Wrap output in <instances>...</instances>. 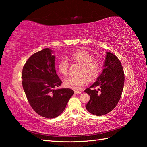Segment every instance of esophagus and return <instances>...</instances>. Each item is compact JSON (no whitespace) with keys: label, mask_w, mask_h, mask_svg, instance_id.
<instances>
[{"label":"esophagus","mask_w":147,"mask_h":147,"mask_svg":"<svg viewBox=\"0 0 147 147\" xmlns=\"http://www.w3.org/2000/svg\"><path fill=\"white\" fill-rule=\"evenodd\" d=\"M74 92H75V94H82V92H81V91H74Z\"/></svg>","instance_id":"esophagus-1"}]
</instances>
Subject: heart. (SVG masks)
I'll list each match as a JSON object with an SVG mask.
<instances>
[{"label": "heart", "mask_w": 147, "mask_h": 147, "mask_svg": "<svg viewBox=\"0 0 147 147\" xmlns=\"http://www.w3.org/2000/svg\"><path fill=\"white\" fill-rule=\"evenodd\" d=\"M70 59L74 63L81 65L78 76L70 77L65 80L64 85L74 90H80L85 85L89 80L93 81L99 75L102 65L100 62L94 59L92 55L85 50H80L73 52L70 56ZM69 63L65 59H62L57 65L59 72L67 76L69 74ZM88 78H87V77Z\"/></svg>", "instance_id": "b5f03b06"}]
</instances>
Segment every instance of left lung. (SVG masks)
I'll return each instance as SVG.
<instances>
[{
  "label": "left lung",
  "mask_w": 147,
  "mask_h": 147,
  "mask_svg": "<svg viewBox=\"0 0 147 147\" xmlns=\"http://www.w3.org/2000/svg\"><path fill=\"white\" fill-rule=\"evenodd\" d=\"M124 83L121 63L113 53L106 52L104 69L96 82L84 90L90 96L86 105L89 112L101 116L111 112L121 98Z\"/></svg>",
  "instance_id": "1"
}]
</instances>
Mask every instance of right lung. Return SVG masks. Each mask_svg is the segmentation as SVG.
<instances>
[{
  "mask_svg": "<svg viewBox=\"0 0 147 147\" xmlns=\"http://www.w3.org/2000/svg\"><path fill=\"white\" fill-rule=\"evenodd\" d=\"M50 48L34 53L24 64L22 79L23 90L35 112L47 118L58 117L65 109L74 91L55 89L62 81L56 74L55 56Z\"/></svg>",
  "mask_w": 147,
  "mask_h": 147,
  "instance_id": "obj_1",
  "label": "right lung"
}]
</instances>
